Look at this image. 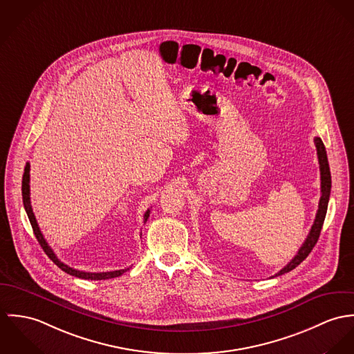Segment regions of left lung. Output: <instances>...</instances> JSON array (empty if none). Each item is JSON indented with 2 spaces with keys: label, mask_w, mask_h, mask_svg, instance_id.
I'll return each mask as SVG.
<instances>
[{
  "label": "left lung",
  "mask_w": 354,
  "mask_h": 354,
  "mask_svg": "<svg viewBox=\"0 0 354 354\" xmlns=\"http://www.w3.org/2000/svg\"><path fill=\"white\" fill-rule=\"evenodd\" d=\"M314 141L316 152H317V158H319L320 192H322V196L319 199V207H317L316 217H315L314 225H313L310 234L307 236L306 241L300 247L299 252L295 255V258L275 275L285 274V273L293 270L310 255V252L313 251V248H314L315 244L319 239L323 223H324V217H326V213H327V205H328V199H330V192H331V174H330L328 160H327V153H326V148L323 145V141L319 137H315Z\"/></svg>",
  "instance_id": "obj_1"
}]
</instances>
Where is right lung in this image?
<instances>
[{
    "label": "right lung",
    "instance_id": "obj_1",
    "mask_svg": "<svg viewBox=\"0 0 354 354\" xmlns=\"http://www.w3.org/2000/svg\"><path fill=\"white\" fill-rule=\"evenodd\" d=\"M21 194H23V203H24V209L27 212V216L30 218V223L32 225V230H34V234L37 236L38 241H39L40 247L43 248V251L46 252V255L61 269L64 270L65 273L68 274L75 275V277H79L82 279H95V281H99V279H109V278H115L119 275L123 274L126 270L129 269H120V270H114V272H103V273H88V272H80L76 270L65 263H62L57 255L54 254V251L51 250V247L47 244L46 239L41 235L40 232L39 227H38V223H37V218H35V214L32 212V206H31V201H30V162L26 164V168H24V175H23V182H21ZM149 213L151 210L148 209L145 216H144V223H147L148 217H149Z\"/></svg>",
    "mask_w": 354,
    "mask_h": 354
}]
</instances>
